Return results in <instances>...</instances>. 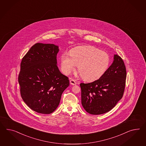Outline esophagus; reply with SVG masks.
Listing matches in <instances>:
<instances>
[{"mask_svg":"<svg viewBox=\"0 0 146 146\" xmlns=\"http://www.w3.org/2000/svg\"><path fill=\"white\" fill-rule=\"evenodd\" d=\"M70 82L71 83V84L72 85H76V82H75V80H73V79H70Z\"/></svg>","mask_w":146,"mask_h":146,"instance_id":"esophagus-1","label":"esophagus"}]
</instances>
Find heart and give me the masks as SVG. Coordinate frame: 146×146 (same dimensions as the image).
Listing matches in <instances>:
<instances>
[{"label":"heart","mask_w":146,"mask_h":146,"mask_svg":"<svg viewBox=\"0 0 146 146\" xmlns=\"http://www.w3.org/2000/svg\"><path fill=\"white\" fill-rule=\"evenodd\" d=\"M70 55L63 53L60 57L61 68L65 74H69L75 69L82 78L91 81L100 77L109 66L110 58L108 54L92 46H81L71 50Z\"/></svg>","instance_id":"obj_1"}]
</instances>
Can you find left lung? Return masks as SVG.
<instances>
[{
    "label": "left lung",
    "instance_id": "left-lung-1",
    "mask_svg": "<svg viewBox=\"0 0 146 146\" xmlns=\"http://www.w3.org/2000/svg\"><path fill=\"white\" fill-rule=\"evenodd\" d=\"M126 71L122 59L114 55L109 68L99 79L89 83H81V103L88 113L100 115L113 109L122 98Z\"/></svg>",
    "mask_w": 146,
    "mask_h": 146
}]
</instances>
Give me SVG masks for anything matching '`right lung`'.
Wrapping results in <instances>:
<instances>
[{
  "label": "right lung",
  "instance_id": "right-lung-1",
  "mask_svg": "<svg viewBox=\"0 0 146 146\" xmlns=\"http://www.w3.org/2000/svg\"><path fill=\"white\" fill-rule=\"evenodd\" d=\"M58 46L36 43L22 58L19 75L21 97L37 113L48 114L59 105L63 91L70 85L57 67Z\"/></svg>",
  "mask_w": 146,
  "mask_h": 146
}]
</instances>
